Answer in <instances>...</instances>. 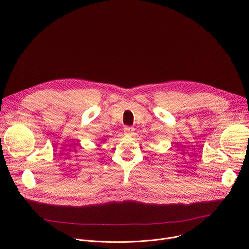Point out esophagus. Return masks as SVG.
<instances>
[{
    "label": "esophagus",
    "mask_w": 249,
    "mask_h": 249,
    "mask_svg": "<svg viewBox=\"0 0 249 249\" xmlns=\"http://www.w3.org/2000/svg\"><path fill=\"white\" fill-rule=\"evenodd\" d=\"M134 131H135V129L134 128H132V127H125L124 128V133L126 134V135H133L134 134Z\"/></svg>",
    "instance_id": "esophagus-1"
}]
</instances>
